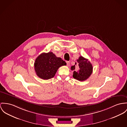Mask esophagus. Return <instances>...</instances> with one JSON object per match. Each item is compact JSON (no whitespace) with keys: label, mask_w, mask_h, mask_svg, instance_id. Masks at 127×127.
<instances>
[{"label":"esophagus","mask_w":127,"mask_h":127,"mask_svg":"<svg viewBox=\"0 0 127 127\" xmlns=\"http://www.w3.org/2000/svg\"><path fill=\"white\" fill-rule=\"evenodd\" d=\"M66 63H67V65L68 66H69V61H66Z\"/></svg>","instance_id":"esophagus-1"}]
</instances>
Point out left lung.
I'll return each mask as SVG.
<instances>
[{"mask_svg": "<svg viewBox=\"0 0 127 127\" xmlns=\"http://www.w3.org/2000/svg\"><path fill=\"white\" fill-rule=\"evenodd\" d=\"M78 64L77 70H75V65ZM71 69L74 70L73 77L79 81H83L90 77L93 71V67L88 59H85L82 56H80L75 62V65L71 67Z\"/></svg>", "mask_w": 127, "mask_h": 127, "instance_id": "8db88e82", "label": "left lung"}]
</instances>
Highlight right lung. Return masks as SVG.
<instances>
[{"mask_svg": "<svg viewBox=\"0 0 127 127\" xmlns=\"http://www.w3.org/2000/svg\"><path fill=\"white\" fill-rule=\"evenodd\" d=\"M64 65H66V63L51 52L43 53L37 57L34 63V69L39 78L48 80L54 77L59 68Z\"/></svg>", "mask_w": 127, "mask_h": 127, "instance_id": "1", "label": "right lung"}]
</instances>
